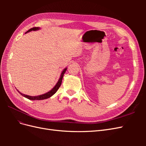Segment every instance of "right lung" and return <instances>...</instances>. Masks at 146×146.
<instances>
[{
    "mask_svg": "<svg viewBox=\"0 0 146 146\" xmlns=\"http://www.w3.org/2000/svg\"><path fill=\"white\" fill-rule=\"evenodd\" d=\"M39 28L38 27H33L32 29H29L27 32V33L29 32H30V31H32V30H39ZM66 69H67V68L64 69L63 70L62 73H61V76H60V78L59 79L58 82H57L56 85L54 86V88H53L52 90H51L50 91H48V92H47V93L46 94H42V95H40V96H28V95H25L23 93H21V92H20L19 91H18L20 94H21L23 96L25 97V98H27L28 99H30V100H43V99H47V98H49L50 97H51L52 96L54 95L55 92L58 91V90L59 89V88L61 86V82H62V80H63V76H64V74L65 73Z\"/></svg>",
    "mask_w": 146,
    "mask_h": 146,
    "instance_id": "add662e5",
    "label": "right lung"
}]
</instances>
